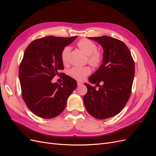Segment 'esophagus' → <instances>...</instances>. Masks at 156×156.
Segmentation results:
<instances>
[{
  "mask_svg": "<svg viewBox=\"0 0 156 156\" xmlns=\"http://www.w3.org/2000/svg\"><path fill=\"white\" fill-rule=\"evenodd\" d=\"M77 85H78V86L79 87V86H81V85H83V83L80 82H77Z\"/></svg>",
  "mask_w": 156,
  "mask_h": 156,
  "instance_id": "esophagus-1",
  "label": "esophagus"
}]
</instances>
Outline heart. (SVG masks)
Returning a JSON list of instances; mask_svg holds the SVG:
<instances>
[{
  "instance_id": "heart-1",
  "label": "heart",
  "mask_w": 156,
  "mask_h": 156,
  "mask_svg": "<svg viewBox=\"0 0 156 156\" xmlns=\"http://www.w3.org/2000/svg\"><path fill=\"white\" fill-rule=\"evenodd\" d=\"M78 47L83 53L87 56V62L90 66L96 67H98L102 62V55L98 51V47L95 43L87 39L80 40L77 43ZM71 51V48L66 46L61 52V60L63 64L66 65L68 63L69 55ZM91 73L89 67H73L69 70V76L79 81L83 80Z\"/></svg>"
}]
</instances>
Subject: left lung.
Returning <instances> with one entry per match:
<instances>
[{"label":"left lung","instance_id":"1","mask_svg":"<svg viewBox=\"0 0 156 156\" xmlns=\"http://www.w3.org/2000/svg\"><path fill=\"white\" fill-rule=\"evenodd\" d=\"M88 38L102 46L103 58L100 68L89 78L91 83L98 85L99 89L85 83L87 93L83 96V103L92 116L107 119L122 111L129 99L134 61L128 47L121 40L108 36ZM100 82L104 83L101 86L99 85Z\"/></svg>","mask_w":156,"mask_h":156}]
</instances>
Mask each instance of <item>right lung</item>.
<instances>
[{
  "label": "right lung",
  "instance_id": "1",
  "mask_svg": "<svg viewBox=\"0 0 156 156\" xmlns=\"http://www.w3.org/2000/svg\"><path fill=\"white\" fill-rule=\"evenodd\" d=\"M78 37L48 36L33 40L25 50L19 66L22 96L28 108L37 116L51 119L65 109L76 81L59 73L63 70L61 52ZM63 75L62 84H53L56 75Z\"/></svg>",
  "mask_w": 156,
  "mask_h": 156
}]
</instances>
